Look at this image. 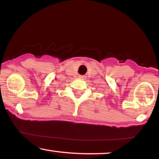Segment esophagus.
<instances>
[{"label": "esophagus", "instance_id": "esophagus-1", "mask_svg": "<svg viewBox=\"0 0 159 159\" xmlns=\"http://www.w3.org/2000/svg\"><path fill=\"white\" fill-rule=\"evenodd\" d=\"M80 78V79H81V80H84L85 78V76H84V75H79V77H78Z\"/></svg>", "mask_w": 159, "mask_h": 159}]
</instances>
